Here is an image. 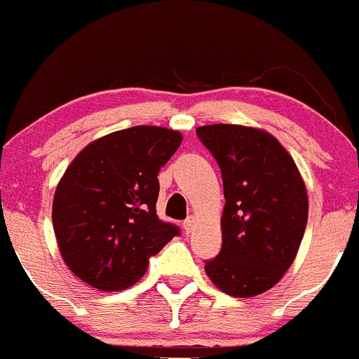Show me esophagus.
<instances>
[{
    "label": "esophagus",
    "mask_w": 359,
    "mask_h": 359,
    "mask_svg": "<svg viewBox=\"0 0 359 359\" xmlns=\"http://www.w3.org/2000/svg\"><path fill=\"white\" fill-rule=\"evenodd\" d=\"M194 222H196V220H194V217H189V218H187L185 222H183V229H185V233H187V234H190V233H192V229H194Z\"/></svg>",
    "instance_id": "1"
}]
</instances>
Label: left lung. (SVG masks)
<instances>
[{"mask_svg": "<svg viewBox=\"0 0 359 359\" xmlns=\"http://www.w3.org/2000/svg\"><path fill=\"white\" fill-rule=\"evenodd\" d=\"M222 170V248L204 269L220 291L250 298L278 282L298 254L309 197L294 160L268 132L241 125L196 130Z\"/></svg>", "mask_w": 359, "mask_h": 359, "instance_id": "left-lung-1", "label": "left lung"}]
</instances>
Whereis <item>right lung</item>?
<instances>
[{
  "label": "right lung",
  "instance_id": "1",
  "mask_svg": "<svg viewBox=\"0 0 359 359\" xmlns=\"http://www.w3.org/2000/svg\"><path fill=\"white\" fill-rule=\"evenodd\" d=\"M182 134L139 125L88 144L54 194L53 225L65 264L100 291L130 287L180 227L156 217L158 170Z\"/></svg>",
  "mask_w": 359,
  "mask_h": 359
}]
</instances>
